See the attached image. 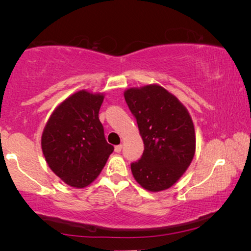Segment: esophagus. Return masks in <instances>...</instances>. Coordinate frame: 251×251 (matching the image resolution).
I'll return each mask as SVG.
<instances>
[{"mask_svg":"<svg viewBox=\"0 0 251 251\" xmlns=\"http://www.w3.org/2000/svg\"><path fill=\"white\" fill-rule=\"evenodd\" d=\"M122 148H123V145H117V146H115V151H116V152H121V151H122Z\"/></svg>","mask_w":251,"mask_h":251,"instance_id":"esophagus-1","label":"esophagus"}]
</instances>
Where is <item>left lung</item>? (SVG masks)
<instances>
[{
  "instance_id": "left-lung-1",
  "label": "left lung",
  "mask_w": 251,
  "mask_h": 251,
  "mask_svg": "<svg viewBox=\"0 0 251 251\" xmlns=\"http://www.w3.org/2000/svg\"><path fill=\"white\" fill-rule=\"evenodd\" d=\"M124 96L144 142L142 158L130 165L135 180L152 193L171 188L189 167L196 151L188 110L158 84L127 88Z\"/></svg>"
}]
</instances>
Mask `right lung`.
I'll return each instance as SVG.
<instances>
[{
    "instance_id": "1",
    "label": "right lung",
    "mask_w": 251,
    "mask_h": 251,
    "mask_svg": "<svg viewBox=\"0 0 251 251\" xmlns=\"http://www.w3.org/2000/svg\"><path fill=\"white\" fill-rule=\"evenodd\" d=\"M104 96L85 90L70 95L53 110L42 134L49 167L74 188L91 185L114 151L99 118Z\"/></svg>"
}]
</instances>
